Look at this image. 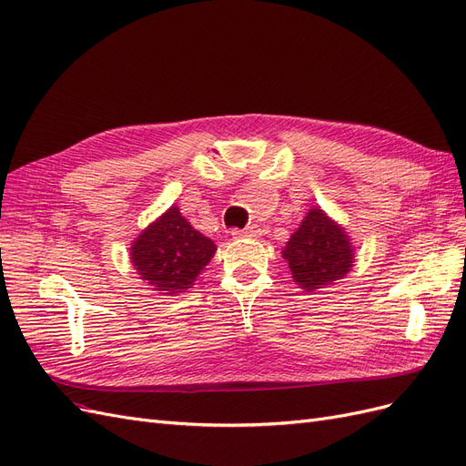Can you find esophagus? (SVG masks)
I'll use <instances>...</instances> for the list:
<instances>
[{"label": "esophagus", "instance_id": "34e87169", "mask_svg": "<svg viewBox=\"0 0 466 466\" xmlns=\"http://www.w3.org/2000/svg\"><path fill=\"white\" fill-rule=\"evenodd\" d=\"M233 235L235 237L252 238V237H258L260 235V229L257 228V225H250V228H247V229H233Z\"/></svg>", "mask_w": 466, "mask_h": 466}]
</instances>
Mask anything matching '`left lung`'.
<instances>
[{
    "instance_id": "left-lung-1",
    "label": "left lung",
    "mask_w": 466,
    "mask_h": 466,
    "mask_svg": "<svg viewBox=\"0 0 466 466\" xmlns=\"http://www.w3.org/2000/svg\"><path fill=\"white\" fill-rule=\"evenodd\" d=\"M281 255L288 260L293 281L305 291L334 284L354 266L350 237L320 208L309 209Z\"/></svg>"
}]
</instances>
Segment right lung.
Masks as SVG:
<instances>
[{"label":"right lung","instance_id":"right-lung-1","mask_svg":"<svg viewBox=\"0 0 466 466\" xmlns=\"http://www.w3.org/2000/svg\"><path fill=\"white\" fill-rule=\"evenodd\" d=\"M130 250L142 279L155 291L177 295L194 286V279L216 255V245L171 206L142 231Z\"/></svg>","mask_w":466,"mask_h":466}]
</instances>
